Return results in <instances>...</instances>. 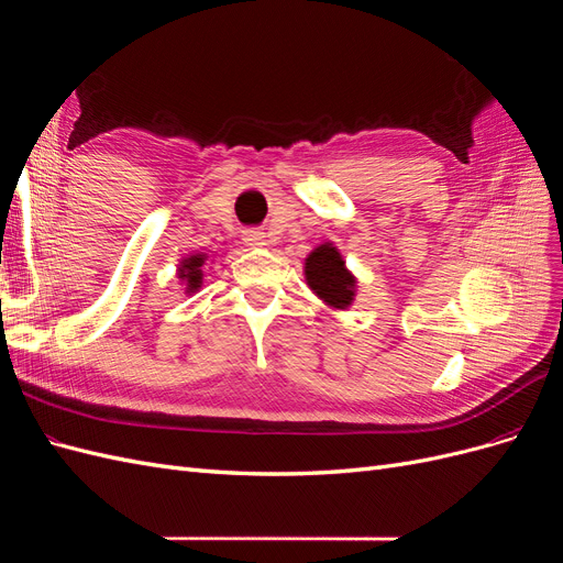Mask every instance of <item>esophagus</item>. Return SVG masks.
I'll list each match as a JSON object with an SVG mask.
<instances>
[{"label":"esophagus","mask_w":563,"mask_h":563,"mask_svg":"<svg viewBox=\"0 0 563 563\" xmlns=\"http://www.w3.org/2000/svg\"><path fill=\"white\" fill-rule=\"evenodd\" d=\"M244 242H246L249 246H265V244H267V236H265V232H261V230H246V232H244Z\"/></svg>","instance_id":"esophagus-1"}]
</instances>
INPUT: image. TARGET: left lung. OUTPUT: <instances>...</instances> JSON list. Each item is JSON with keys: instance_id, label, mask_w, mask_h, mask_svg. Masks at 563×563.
I'll list each match as a JSON object with an SVG mask.
<instances>
[{"instance_id": "left-lung-1", "label": "left lung", "mask_w": 563, "mask_h": 563, "mask_svg": "<svg viewBox=\"0 0 563 563\" xmlns=\"http://www.w3.org/2000/svg\"><path fill=\"white\" fill-rule=\"evenodd\" d=\"M305 277L312 291L333 308H347L354 296V277L331 244H321L305 261Z\"/></svg>"}]
</instances>
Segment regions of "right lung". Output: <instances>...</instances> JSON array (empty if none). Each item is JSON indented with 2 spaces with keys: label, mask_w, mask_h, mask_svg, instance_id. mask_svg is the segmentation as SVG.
I'll return each mask as SVG.
<instances>
[{
  "label": "right lung",
  "mask_w": 563,
  "mask_h": 563,
  "mask_svg": "<svg viewBox=\"0 0 563 563\" xmlns=\"http://www.w3.org/2000/svg\"><path fill=\"white\" fill-rule=\"evenodd\" d=\"M201 265H203V255H190V258L183 261L180 277L187 282V291H197V288H199Z\"/></svg>",
  "instance_id": "add662e5"
}]
</instances>
